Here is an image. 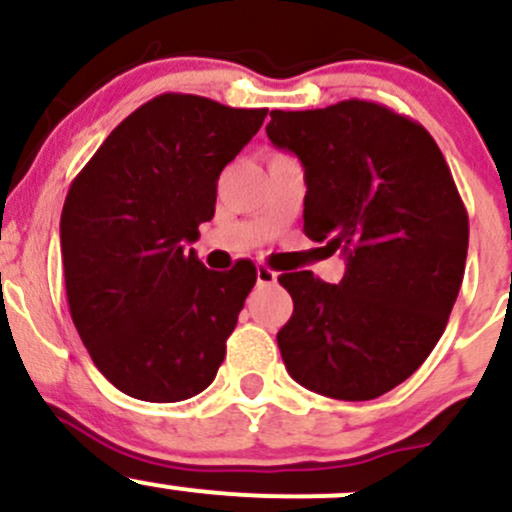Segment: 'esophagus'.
Returning <instances> with one entry per match:
<instances>
[{
	"label": "esophagus",
	"instance_id": "obj_1",
	"mask_svg": "<svg viewBox=\"0 0 512 512\" xmlns=\"http://www.w3.org/2000/svg\"><path fill=\"white\" fill-rule=\"evenodd\" d=\"M277 282V272L270 270V267L260 265L257 267V285H275Z\"/></svg>",
	"mask_w": 512,
	"mask_h": 512
}]
</instances>
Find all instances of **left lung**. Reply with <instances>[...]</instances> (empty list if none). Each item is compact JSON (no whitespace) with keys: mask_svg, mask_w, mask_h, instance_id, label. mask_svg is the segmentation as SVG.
<instances>
[{"mask_svg":"<svg viewBox=\"0 0 512 512\" xmlns=\"http://www.w3.org/2000/svg\"><path fill=\"white\" fill-rule=\"evenodd\" d=\"M267 136L302 160L304 235L342 250L339 285L289 272L277 332L297 384L369 401L409 379L448 324L468 255V213L421 123L374 101L272 111Z\"/></svg>","mask_w":512,"mask_h":512,"instance_id":"left-lung-1","label":"left lung"}]
</instances>
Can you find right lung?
Here are the masks:
<instances>
[{
    "label": "right lung",
    "mask_w": 512,
    "mask_h": 512,
    "mask_svg": "<svg viewBox=\"0 0 512 512\" xmlns=\"http://www.w3.org/2000/svg\"><path fill=\"white\" fill-rule=\"evenodd\" d=\"M265 116L160 94L118 123L71 183L61 210L71 319L98 371L133 399H190L223 364L257 270H208L185 242L215 215L220 173Z\"/></svg>",
    "instance_id": "add662e5"
}]
</instances>
